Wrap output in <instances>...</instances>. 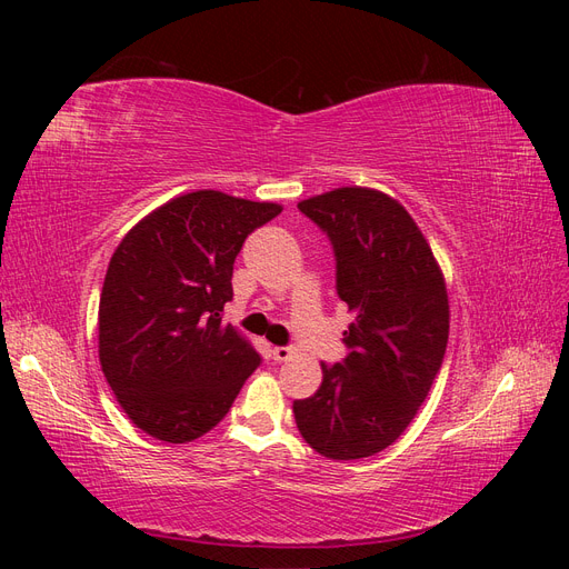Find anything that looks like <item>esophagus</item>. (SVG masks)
I'll use <instances>...</instances> for the list:
<instances>
[{"mask_svg": "<svg viewBox=\"0 0 569 569\" xmlns=\"http://www.w3.org/2000/svg\"><path fill=\"white\" fill-rule=\"evenodd\" d=\"M295 353H297V351L291 349V347H274V349H272V358L278 360V363H287V360H289L291 356H295Z\"/></svg>", "mask_w": 569, "mask_h": 569, "instance_id": "obj_1", "label": "esophagus"}]
</instances>
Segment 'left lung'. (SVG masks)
<instances>
[{
  "mask_svg": "<svg viewBox=\"0 0 569 569\" xmlns=\"http://www.w3.org/2000/svg\"><path fill=\"white\" fill-rule=\"evenodd\" d=\"M330 237L337 295L353 311L347 358L295 401L306 443L332 460L385 451L416 418L449 343V295L416 220L385 192L339 187L299 201Z\"/></svg>",
  "mask_w": 569,
  "mask_h": 569,
  "instance_id": "obj_1",
  "label": "left lung"
}]
</instances>
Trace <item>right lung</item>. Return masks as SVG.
<instances>
[{
	"mask_svg": "<svg viewBox=\"0 0 569 569\" xmlns=\"http://www.w3.org/2000/svg\"><path fill=\"white\" fill-rule=\"evenodd\" d=\"M282 211L216 189L170 199L123 237L99 299V363L153 439L194 441L228 416L261 356L222 308L244 239Z\"/></svg>",
	"mask_w": 569,
	"mask_h": 569,
	"instance_id": "1",
	"label": "right lung"
}]
</instances>
